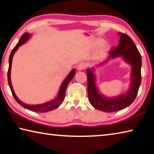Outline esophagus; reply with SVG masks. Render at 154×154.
<instances>
[{"instance_id":"esophagus-1","label":"esophagus","mask_w":154,"mask_h":154,"mask_svg":"<svg viewBox=\"0 0 154 154\" xmlns=\"http://www.w3.org/2000/svg\"><path fill=\"white\" fill-rule=\"evenodd\" d=\"M85 68H86V64L83 63H80L79 64H78V66H77V69L78 71H82V70L85 69Z\"/></svg>"}]
</instances>
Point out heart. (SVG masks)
I'll use <instances>...</instances> for the list:
<instances>
[{
	"label": "heart",
	"instance_id": "1",
	"mask_svg": "<svg viewBox=\"0 0 154 154\" xmlns=\"http://www.w3.org/2000/svg\"><path fill=\"white\" fill-rule=\"evenodd\" d=\"M94 45L96 46H100V48L98 49V55H103L104 54L106 53V51H108L110 49V45H109L107 43H104V40L103 38H98L95 39L94 41Z\"/></svg>",
	"mask_w": 154,
	"mask_h": 154
}]
</instances>
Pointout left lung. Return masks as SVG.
Returning a JSON list of instances; mask_svg holds the SVG:
<instances>
[{"label": "left lung", "mask_w": 154, "mask_h": 154, "mask_svg": "<svg viewBox=\"0 0 154 154\" xmlns=\"http://www.w3.org/2000/svg\"><path fill=\"white\" fill-rule=\"evenodd\" d=\"M119 45L113 49L106 60L97 65L99 67L109 60L120 58L131 66L130 82L128 90L118 96L108 97L103 94L96 84L94 67L86 70L88 77V93L90 104L93 107L104 112L120 111L131 105L137 95L141 83V56L132 38L126 34L118 32Z\"/></svg>", "instance_id": "8db88e82"}]
</instances>
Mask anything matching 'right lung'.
Returning <instances> with one entry per match:
<instances>
[{
    "label": "right lung",
    "mask_w": 154,
    "mask_h": 154,
    "mask_svg": "<svg viewBox=\"0 0 154 154\" xmlns=\"http://www.w3.org/2000/svg\"><path fill=\"white\" fill-rule=\"evenodd\" d=\"M32 36V34L25 32L24 35L21 36L19 42H18L17 45L15 46V48L13 49V50L11 52V54H10L9 59V70H8V73H7V78H8V83H9L10 89H11V91L12 92V94L14 96L15 100H16L21 106H22L23 107H24L25 109H28V110H30L35 112H39V113H44V112H48V111L54 110V109L58 108V106L60 105L62 103H63L65 98V94H66V90L68 85H69L70 82H71L72 78H73V77L75 76L76 71H75V69H72L71 70V72H69V75H67L66 78L64 79V80L62 82L58 92L57 94L56 97L54 99H52V100L48 101V102L44 103L42 104H38V105H28V104L25 103L24 102H22V100H20V99L17 98L16 94H15V93L14 90V88H13V86H12V83H11V71L12 60H13L14 55L18 49V48H19V47L24 45V43H26L27 41L31 38V36Z\"/></svg>",
    "instance_id": "right-lung-1"
}]
</instances>
